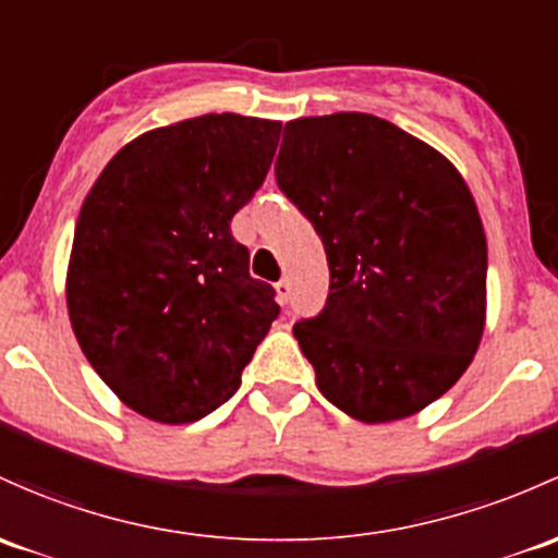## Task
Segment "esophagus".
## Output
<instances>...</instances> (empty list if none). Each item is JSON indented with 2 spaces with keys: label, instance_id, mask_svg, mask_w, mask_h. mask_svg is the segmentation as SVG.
Returning a JSON list of instances; mask_svg holds the SVG:
<instances>
[{
  "label": "esophagus",
  "instance_id": "34e87169",
  "mask_svg": "<svg viewBox=\"0 0 558 558\" xmlns=\"http://www.w3.org/2000/svg\"><path fill=\"white\" fill-rule=\"evenodd\" d=\"M275 296H278L280 304H289V299H291V283H289V280H280V283L275 286Z\"/></svg>",
  "mask_w": 558,
  "mask_h": 558
}]
</instances>
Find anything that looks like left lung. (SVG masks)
Returning <instances> with one entry per match:
<instances>
[{
	"label": "left lung",
	"instance_id": "1",
	"mask_svg": "<svg viewBox=\"0 0 558 558\" xmlns=\"http://www.w3.org/2000/svg\"><path fill=\"white\" fill-rule=\"evenodd\" d=\"M275 179L331 269L326 310L294 326L318 390L366 425L430 407L486 326V234L465 179L361 111L286 122Z\"/></svg>",
	"mask_w": 558,
	"mask_h": 558
}]
</instances>
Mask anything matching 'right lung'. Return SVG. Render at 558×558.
I'll return each mask as SVG.
<instances>
[{"mask_svg":"<svg viewBox=\"0 0 558 558\" xmlns=\"http://www.w3.org/2000/svg\"><path fill=\"white\" fill-rule=\"evenodd\" d=\"M278 120L203 114L128 141L82 203L66 307L125 407L186 425L230 401L280 307L230 221L262 186Z\"/></svg>","mask_w":558,"mask_h":558,"instance_id":"obj_1","label":"right lung"}]
</instances>
